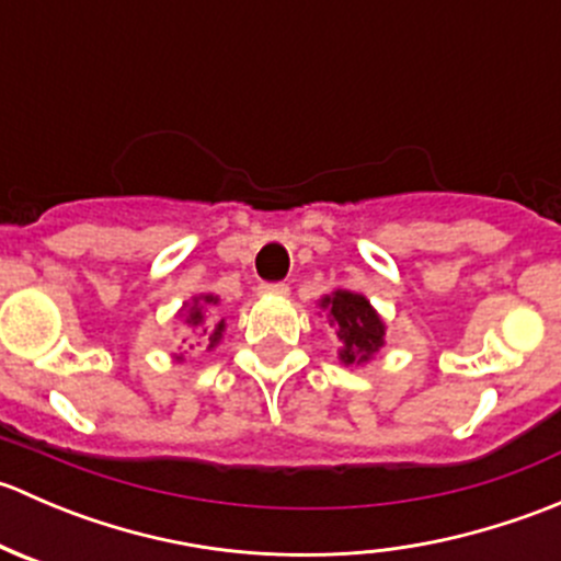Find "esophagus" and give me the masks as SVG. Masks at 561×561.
<instances>
[{"instance_id": "1", "label": "esophagus", "mask_w": 561, "mask_h": 561, "mask_svg": "<svg viewBox=\"0 0 561 561\" xmlns=\"http://www.w3.org/2000/svg\"><path fill=\"white\" fill-rule=\"evenodd\" d=\"M287 290H290V287H287L285 282H263V285L257 287V293H263V296H287Z\"/></svg>"}]
</instances>
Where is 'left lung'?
Masks as SVG:
<instances>
[{
  "instance_id": "8db88e82",
  "label": "left lung",
  "mask_w": 561,
  "mask_h": 561,
  "mask_svg": "<svg viewBox=\"0 0 561 561\" xmlns=\"http://www.w3.org/2000/svg\"><path fill=\"white\" fill-rule=\"evenodd\" d=\"M322 312L331 317V325L336 328V336L342 339V353L339 358L344 364H366L386 339V322L371 309L364 296L350 290H336L320 301Z\"/></svg>"
}]
</instances>
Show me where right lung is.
<instances>
[{
    "label": "right lung",
    "instance_id": "1",
    "mask_svg": "<svg viewBox=\"0 0 561 561\" xmlns=\"http://www.w3.org/2000/svg\"><path fill=\"white\" fill-rule=\"evenodd\" d=\"M217 304H219L217 296H197L195 301H192L190 314H186V322L197 331L195 336L201 339L203 344H208V350H211L214 344H219V339H222V331H225V320L206 317V312H211V307H217Z\"/></svg>",
    "mask_w": 561,
    "mask_h": 561
}]
</instances>
